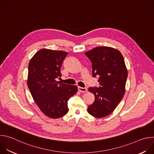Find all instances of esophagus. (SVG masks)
I'll use <instances>...</instances> for the list:
<instances>
[{
    "label": "esophagus",
    "instance_id": "1",
    "mask_svg": "<svg viewBox=\"0 0 154 154\" xmlns=\"http://www.w3.org/2000/svg\"><path fill=\"white\" fill-rule=\"evenodd\" d=\"M78 90L80 92H82V93H86V92H87V89L86 88H82V87L79 86L78 87Z\"/></svg>",
    "mask_w": 154,
    "mask_h": 154
}]
</instances>
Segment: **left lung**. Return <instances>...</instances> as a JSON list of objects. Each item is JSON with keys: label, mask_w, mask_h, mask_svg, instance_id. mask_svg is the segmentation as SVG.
I'll list each match as a JSON object with an SVG mask.
<instances>
[{"label": "left lung", "mask_w": 154, "mask_h": 154, "mask_svg": "<svg viewBox=\"0 0 154 154\" xmlns=\"http://www.w3.org/2000/svg\"><path fill=\"white\" fill-rule=\"evenodd\" d=\"M92 63L93 77H99V88H89L95 97L88 112L97 118L111 114L123 98L128 72L122 54L116 49L100 46L85 52Z\"/></svg>", "instance_id": "1"}]
</instances>
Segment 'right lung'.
I'll use <instances>...</instances> for the list:
<instances>
[{
  "instance_id": "add662e5",
  "label": "right lung",
  "mask_w": 154,
  "mask_h": 154,
  "mask_svg": "<svg viewBox=\"0 0 154 154\" xmlns=\"http://www.w3.org/2000/svg\"><path fill=\"white\" fill-rule=\"evenodd\" d=\"M68 52L42 49L29 64L27 85L40 110L46 116L58 119L68 112V101L76 94L77 86L59 84L60 68Z\"/></svg>"
}]
</instances>
